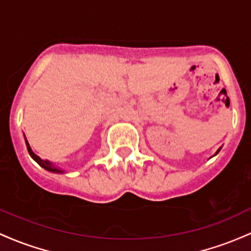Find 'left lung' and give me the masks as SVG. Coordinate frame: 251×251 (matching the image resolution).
<instances>
[{
    "label": "left lung",
    "mask_w": 251,
    "mask_h": 251,
    "mask_svg": "<svg viewBox=\"0 0 251 251\" xmlns=\"http://www.w3.org/2000/svg\"><path fill=\"white\" fill-rule=\"evenodd\" d=\"M219 151H221V148H219L218 151H217V153H216V154H218V153H219ZM216 154H215V155H216Z\"/></svg>",
    "instance_id": "1"
}]
</instances>
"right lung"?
I'll return each mask as SVG.
<instances>
[{
  "instance_id": "add662e5",
  "label": "right lung",
  "mask_w": 251,
  "mask_h": 251,
  "mask_svg": "<svg viewBox=\"0 0 251 251\" xmlns=\"http://www.w3.org/2000/svg\"><path fill=\"white\" fill-rule=\"evenodd\" d=\"M26 146H27V149H28V153H29V155L32 156L33 159H34L35 161L41 166V167H44L45 170H47L50 172H53V173H64L63 170H60L59 167L57 168V166L53 165V163L49 161V160H42L38 155H36V154H34V151H33L32 148H30V146H29V143H28L27 139H26Z\"/></svg>"
}]
</instances>
